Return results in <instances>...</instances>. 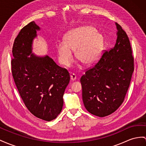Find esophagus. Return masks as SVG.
<instances>
[{
	"mask_svg": "<svg viewBox=\"0 0 146 146\" xmlns=\"http://www.w3.org/2000/svg\"><path fill=\"white\" fill-rule=\"evenodd\" d=\"M70 78H71V80L74 81V80H75L76 79V74H74V73L72 74H71V75H70Z\"/></svg>",
	"mask_w": 146,
	"mask_h": 146,
	"instance_id": "obj_1",
	"label": "esophagus"
}]
</instances>
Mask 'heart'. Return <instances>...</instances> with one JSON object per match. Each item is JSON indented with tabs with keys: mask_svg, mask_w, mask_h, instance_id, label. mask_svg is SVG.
<instances>
[{
	"mask_svg": "<svg viewBox=\"0 0 146 146\" xmlns=\"http://www.w3.org/2000/svg\"><path fill=\"white\" fill-rule=\"evenodd\" d=\"M64 42L56 44L59 62L69 67L73 62V52L84 65H90L98 59L103 46V37L91 27L73 29L65 36Z\"/></svg>",
	"mask_w": 146,
	"mask_h": 146,
	"instance_id": "b5f03b06",
	"label": "heart"
}]
</instances>
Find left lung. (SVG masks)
Returning <instances> with one entry per match:
<instances>
[{"label":"left lung","instance_id":"8db88e82","mask_svg":"<svg viewBox=\"0 0 146 146\" xmlns=\"http://www.w3.org/2000/svg\"><path fill=\"white\" fill-rule=\"evenodd\" d=\"M115 46L81 78L86 110L99 117L113 113L124 101L134 71V57L126 32L117 23Z\"/></svg>","mask_w":146,"mask_h":146}]
</instances>
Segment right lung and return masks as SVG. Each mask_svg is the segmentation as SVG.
Segmentation results:
<instances>
[{
  "label": "right lung",
  "mask_w": 146,
  "mask_h": 146,
  "mask_svg": "<svg viewBox=\"0 0 146 146\" xmlns=\"http://www.w3.org/2000/svg\"><path fill=\"white\" fill-rule=\"evenodd\" d=\"M39 29L35 21L21 29L13 43L11 65L15 83L26 107L35 117L50 121L62 110L63 96L70 76L68 70L48 56L31 54L33 40Z\"/></svg>",
  "instance_id": "right-lung-1"
}]
</instances>
